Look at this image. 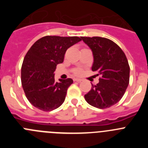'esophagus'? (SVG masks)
Here are the masks:
<instances>
[{"label": "esophagus", "mask_w": 148, "mask_h": 148, "mask_svg": "<svg viewBox=\"0 0 148 148\" xmlns=\"http://www.w3.org/2000/svg\"><path fill=\"white\" fill-rule=\"evenodd\" d=\"M73 81H74V82H81L82 80V79H80V78H74V79H73Z\"/></svg>", "instance_id": "obj_1"}]
</instances>
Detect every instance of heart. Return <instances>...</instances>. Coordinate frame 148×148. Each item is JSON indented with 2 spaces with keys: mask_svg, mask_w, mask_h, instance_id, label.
<instances>
[{
  "mask_svg": "<svg viewBox=\"0 0 148 148\" xmlns=\"http://www.w3.org/2000/svg\"><path fill=\"white\" fill-rule=\"evenodd\" d=\"M82 73H83V70L81 69V68H78V69H75L74 71H73V73L76 75H82Z\"/></svg>",
  "mask_w": 148,
  "mask_h": 148,
  "instance_id": "obj_1",
  "label": "heart"
}]
</instances>
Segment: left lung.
I'll list each match as a JSON object with an SVG mask.
<instances>
[{"label":"left lung","mask_w":148,"mask_h":148,"mask_svg":"<svg viewBox=\"0 0 148 148\" xmlns=\"http://www.w3.org/2000/svg\"><path fill=\"white\" fill-rule=\"evenodd\" d=\"M93 54L92 70L98 72L99 82L84 99L90 105L105 109L119 102L130 80V66L125 53L113 40L101 37H82Z\"/></svg>","instance_id":"left-lung-1"}]
</instances>
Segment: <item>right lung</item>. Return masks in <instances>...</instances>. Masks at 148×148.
Wrapping results in <instances>:
<instances>
[{
	"label": "right lung",
	"mask_w": 148,
	"mask_h": 148,
	"mask_svg": "<svg viewBox=\"0 0 148 148\" xmlns=\"http://www.w3.org/2000/svg\"><path fill=\"white\" fill-rule=\"evenodd\" d=\"M82 40L77 36L47 35L34 43L21 66V84L26 97L43 111H51L64 103L72 78L55 82L56 66L64 61L66 49Z\"/></svg>",
	"instance_id": "1"
}]
</instances>
